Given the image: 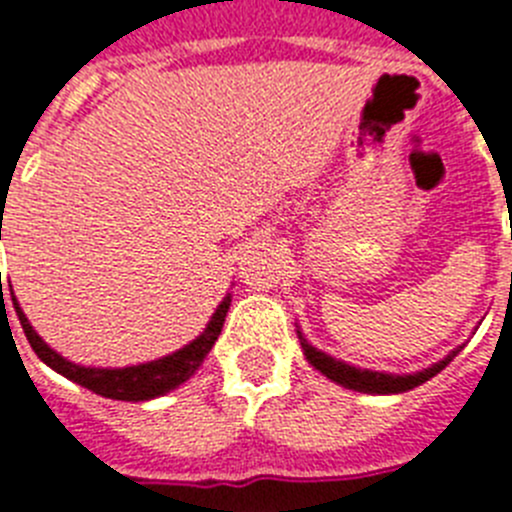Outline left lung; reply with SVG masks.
<instances>
[{
    "label": "left lung",
    "mask_w": 512,
    "mask_h": 512,
    "mask_svg": "<svg viewBox=\"0 0 512 512\" xmlns=\"http://www.w3.org/2000/svg\"><path fill=\"white\" fill-rule=\"evenodd\" d=\"M297 338H300L302 354L310 361V366H315L323 377H328L330 382L341 384L346 390L364 392V395H400V392H408L418 384L428 382L431 377H436L441 369L449 366V361H454V356L459 354L464 346H456L449 356H443L441 361L431 364L428 369H420L415 374H390V372H374V369H361V366L346 364L341 359H333L330 354L315 348L312 343H307V338L302 336L300 325H297Z\"/></svg>",
    "instance_id": "left-lung-1"
}]
</instances>
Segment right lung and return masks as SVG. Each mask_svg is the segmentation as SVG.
<instances>
[{
  "label": "right lung",
  "instance_id": "add662e5",
  "mask_svg": "<svg viewBox=\"0 0 512 512\" xmlns=\"http://www.w3.org/2000/svg\"><path fill=\"white\" fill-rule=\"evenodd\" d=\"M9 292H12V284H9ZM12 305H15L17 318H20L22 330H25V336L27 341H30V346H33V351L38 354V359L43 361V364L51 366L53 372L63 374L66 379L81 384V387H87V390L97 392V395L110 397V400L143 402L176 390L179 384L187 382V379L200 369L202 361L210 354V348L215 346L220 330H223L225 315H228L230 310V292L223 297V302L217 305V310L212 312L207 328L202 330L194 341H189L187 346L179 348V351H174V354L169 356H161V359L156 361L122 366V369H112V366H81L69 359H63L58 351H53V348L35 333V328L30 325V320L25 318V312H22L20 302H17L15 292H12Z\"/></svg>",
  "mask_w": 512,
  "mask_h": 512
}]
</instances>
